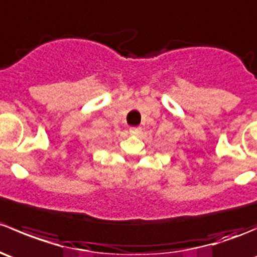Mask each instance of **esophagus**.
<instances>
[{
  "label": "esophagus",
  "instance_id": "34e87169",
  "mask_svg": "<svg viewBox=\"0 0 257 257\" xmlns=\"http://www.w3.org/2000/svg\"><path fill=\"white\" fill-rule=\"evenodd\" d=\"M131 133L133 134V136H137V134L141 133V129L136 128V126H133V128H131Z\"/></svg>",
  "mask_w": 257,
  "mask_h": 257
}]
</instances>
